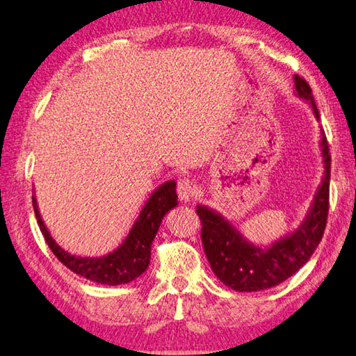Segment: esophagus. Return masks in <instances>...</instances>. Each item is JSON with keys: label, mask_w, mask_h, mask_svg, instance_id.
<instances>
[{"label": "esophagus", "mask_w": 356, "mask_h": 356, "mask_svg": "<svg viewBox=\"0 0 356 356\" xmlns=\"http://www.w3.org/2000/svg\"><path fill=\"white\" fill-rule=\"evenodd\" d=\"M177 194L183 202H191L197 194V188H195L194 181L189 178L179 179L178 186H177Z\"/></svg>", "instance_id": "1"}]
</instances>
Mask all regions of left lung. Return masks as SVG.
<instances>
[{
  "label": "left lung",
  "mask_w": 356,
  "mask_h": 356,
  "mask_svg": "<svg viewBox=\"0 0 356 356\" xmlns=\"http://www.w3.org/2000/svg\"><path fill=\"white\" fill-rule=\"evenodd\" d=\"M295 88L298 96L312 104L314 113L318 118L309 83L300 75H295ZM322 153L325 177L314 200L311 214L298 230L273 244L270 249L252 246L211 209L197 207L195 211L202 224L203 250L213 273L227 287L238 292H257L275 287L295 275L311 259L318 243L322 241L330 209L331 154L325 136L322 137Z\"/></svg>",
  "instance_id": "left-lung-1"
}]
</instances>
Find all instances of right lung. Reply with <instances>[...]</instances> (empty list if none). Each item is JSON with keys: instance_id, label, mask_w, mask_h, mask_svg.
Instances as JSON below:
<instances>
[{"instance_id": "obj_1", "label": "right lung", "mask_w": 356, "mask_h": 356, "mask_svg": "<svg viewBox=\"0 0 356 356\" xmlns=\"http://www.w3.org/2000/svg\"><path fill=\"white\" fill-rule=\"evenodd\" d=\"M175 181H168L162 184L153 195L149 197L147 205L143 207L142 213L134 224L132 230L124 243L113 250L112 254L106 255L101 259H83L75 257V255L67 254L58 244L51 240L50 233L47 232L45 225L40 219L38 211L36 200L33 197L34 214H36L38 224L40 232L45 238V243L49 244L51 252L55 257L61 261L64 266L74 271L75 275H80L90 281L97 284L107 285H118L127 284L138 277L147 270L151 257V243H153L157 230H159L161 220L165 216L168 209L177 207V191H175Z\"/></svg>"}]
</instances>
